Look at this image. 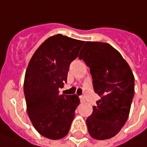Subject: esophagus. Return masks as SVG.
I'll use <instances>...</instances> for the list:
<instances>
[{
	"mask_svg": "<svg viewBox=\"0 0 147 147\" xmlns=\"http://www.w3.org/2000/svg\"><path fill=\"white\" fill-rule=\"evenodd\" d=\"M80 100L81 102H85V98L83 96H80Z\"/></svg>",
	"mask_w": 147,
	"mask_h": 147,
	"instance_id": "esophagus-1",
	"label": "esophagus"
}]
</instances>
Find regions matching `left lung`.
Masks as SVG:
<instances>
[{
    "label": "left lung",
    "mask_w": 147,
    "mask_h": 147,
    "mask_svg": "<svg viewBox=\"0 0 147 147\" xmlns=\"http://www.w3.org/2000/svg\"><path fill=\"white\" fill-rule=\"evenodd\" d=\"M90 69L94 91L100 96L87 119L92 138L115 137L127 121L134 96V76L121 54L110 44L87 42L79 54Z\"/></svg>",
    "instance_id": "left-lung-1"
}]
</instances>
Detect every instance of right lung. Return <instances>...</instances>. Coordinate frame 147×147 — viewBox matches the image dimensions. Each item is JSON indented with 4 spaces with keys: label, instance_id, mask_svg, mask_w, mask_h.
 Segmentation results:
<instances>
[{
    "label": "right lung",
    "instance_id": "add662e5",
    "mask_svg": "<svg viewBox=\"0 0 147 147\" xmlns=\"http://www.w3.org/2000/svg\"><path fill=\"white\" fill-rule=\"evenodd\" d=\"M84 42L61 34L50 37L28 63L24 83L28 115L45 138H63L69 131L80 100L77 95H59V88Z\"/></svg>",
    "mask_w": 147,
    "mask_h": 147
}]
</instances>
